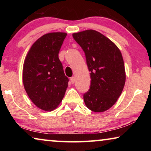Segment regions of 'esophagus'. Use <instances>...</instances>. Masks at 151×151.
Wrapping results in <instances>:
<instances>
[{
    "label": "esophagus",
    "instance_id": "obj_1",
    "mask_svg": "<svg viewBox=\"0 0 151 151\" xmlns=\"http://www.w3.org/2000/svg\"><path fill=\"white\" fill-rule=\"evenodd\" d=\"M70 82H71V83H73V84L75 82V78L74 77V76L70 78Z\"/></svg>",
    "mask_w": 151,
    "mask_h": 151
}]
</instances>
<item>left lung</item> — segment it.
<instances>
[{
	"label": "left lung",
	"instance_id": "obj_1",
	"mask_svg": "<svg viewBox=\"0 0 151 151\" xmlns=\"http://www.w3.org/2000/svg\"><path fill=\"white\" fill-rule=\"evenodd\" d=\"M73 37L85 52L91 72V87L83 96L86 106L93 112L106 111L118 100L126 81L121 51L96 30L73 33Z\"/></svg>",
	"mask_w": 151,
	"mask_h": 151
}]
</instances>
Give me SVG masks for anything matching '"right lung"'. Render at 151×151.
<instances>
[{"mask_svg":"<svg viewBox=\"0 0 151 151\" xmlns=\"http://www.w3.org/2000/svg\"><path fill=\"white\" fill-rule=\"evenodd\" d=\"M66 32H50L33 43L25 57L22 82L30 100L45 111L55 109L68 87L58 52Z\"/></svg>","mask_w":151,"mask_h":151,"instance_id":"add662e5","label":"right lung"}]
</instances>
